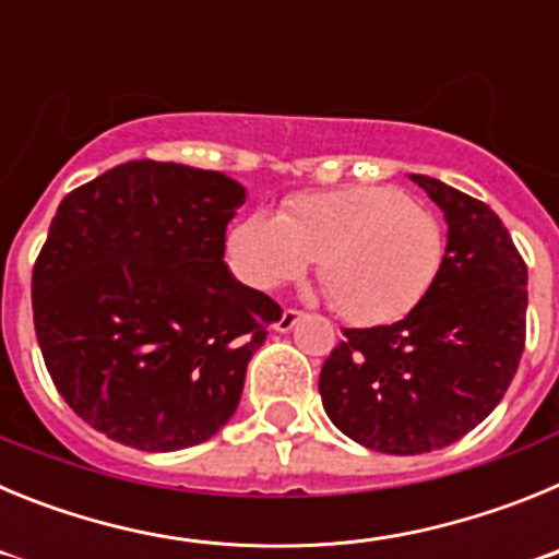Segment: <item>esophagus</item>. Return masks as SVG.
<instances>
[{"label": "esophagus", "mask_w": 559, "mask_h": 559, "mask_svg": "<svg viewBox=\"0 0 559 559\" xmlns=\"http://www.w3.org/2000/svg\"><path fill=\"white\" fill-rule=\"evenodd\" d=\"M299 319H302V313H299V310L285 308L283 310V319L276 322V330H280V333H288V330L296 328V322H299Z\"/></svg>", "instance_id": "obj_1"}]
</instances>
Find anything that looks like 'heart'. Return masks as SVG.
<instances>
[{"label":"heart","instance_id":"b5f03b06","mask_svg":"<svg viewBox=\"0 0 559 559\" xmlns=\"http://www.w3.org/2000/svg\"><path fill=\"white\" fill-rule=\"evenodd\" d=\"M237 274L260 290L294 283L313 260L347 322L389 324L431 290L445 257L442 226L394 187L302 192L280 215L251 212L231 229Z\"/></svg>","mask_w":559,"mask_h":559}]
</instances>
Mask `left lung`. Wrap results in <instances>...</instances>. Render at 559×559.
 <instances>
[{
    "instance_id": "1",
    "label": "left lung",
    "mask_w": 559,
    "mask_h": 559,
    "mask_svg": "<svg viewBox=\"0 0 559 559\" xmlns=\"http://www.w3.org/2000/svg\"><path fill=\"white\" fill-rule=\"evenodd\" d=\"M412 181L445 212L437 280L406 319L344 330L319 374L333 426L389 456L473 431L510 389L526 341V263L501 218L431 176Z\"/></svg>"
}]
</instances>
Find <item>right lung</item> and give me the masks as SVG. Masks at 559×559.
<instances>
[{"label":"right lung","mask_w":559,"mask_h":559,"mask_svg":"<svg viewBox=\"0 0 559 559\" xmlns=\"http://www.w3.org/2000/svg\"><path fill=\"white\" fill-rule=\"evenodd\" d=\"M246 187L218 170L126 162L61 201L33 269L49 378L95 431L147 453L206 442L283 308L237 283L226 224Z\"/></svg>","instance_id":"right-lung-1"}]
</instances>
